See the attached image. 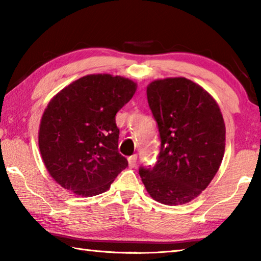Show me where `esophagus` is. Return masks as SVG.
Instances as JSON below:
<instances>
[{
  "instance_id": "esophagus-1",
  "label": "esophagus",
  "mask_w": 261,
  "mask_h": 261,
  "mask_svg": "<svg viewBox=\"0 0 261 261\" xmlns=\"http://www.w3.org/2000/svg\"><path fill=\"white\" fill-rule=\"evenodd\" d=\"M127 162H129V166L131 168H135L137 165V154H134V155L129 156V159H127Z\"/></svg>"
}]
</instances>
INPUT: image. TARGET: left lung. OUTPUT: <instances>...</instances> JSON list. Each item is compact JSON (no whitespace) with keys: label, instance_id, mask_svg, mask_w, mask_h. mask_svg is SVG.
Returning <instances> with one entry per match:
<instances>
[{"label":"left lung","instance_id":"left-lung-1","mask_svg":"<svg viewBox=\"0 0 261 261\" xmlns=\"http://www.w3.org/2000/svg\"><path fill=\"white\" fill-rule=\"evenodd\" d=\"M146 93L161 147L153 168L140 167L141 180L154 200L187 204L208 187L222 162L223 116L213 96L184 77L154 81Z\"/></svg>","mask_w":261,"mask_h":261}]
</instances>
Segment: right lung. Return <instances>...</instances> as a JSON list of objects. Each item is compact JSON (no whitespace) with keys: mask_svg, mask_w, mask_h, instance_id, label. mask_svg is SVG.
I'll return each instance as SVG.
<instances>
[{"mask_svg":"<svg viewBox=\"0 0 261 261\" xmlns=\"http://www.w3.org/2000/svg\"><path fill=\"white\" fill-rule=\"evenodd\" d=\"M136 90L131 79L87 74L49 101L38 141L42 161L57 184L77 196L92 197L107 191L125 169L115 115Z\"/></svg>","mask_w":261,"mask_h":261,"instance_id":"1","label":"right lung"}]
</instances>
